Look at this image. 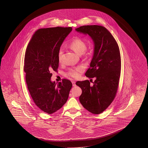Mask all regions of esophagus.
I'll list each match as a JSON object with an SVG mask.
<instances>
[{
    "instance_id": "1",
    "label": "esophagus",
    "mask_w": 148,
    "mask_h": 148,
    "mask_svg": "<svg viewBox=\"0 0 148 148\" xmlns=\"http://www.w3.org/2000/svg\"><path fill=\"white\" fill-rule=\"evenodd\" d=\"M72 84H73V87H75V86H76V85H75V82H72Z\"/></svg>"
}]
</instances>
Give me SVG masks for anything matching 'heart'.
Segmentation results:
<instances>
[{"label": "heart", "mask_w": 148, "mask_h": 148, "mask_svg": "<svg viewBox=\"0 0 148 148\" xmlns=\"http://www.w3.org/2000/svg\"><path fill=\"white\" fill-rule=\"evenodd\" d=\"M70 48L74 51L76 53L79 55H83L84 57L88 56L89 53L86 52L87 44L85 41L78 38H73L70 43ZM62 54V49H60L58 54V59L59 62L61 61V57ZM84 71V68L82 66H78L74 69H71L66 73V75L73 78H78L81 73Z\"/></svg>", "instance_id": "obj_1"}]
</instances>
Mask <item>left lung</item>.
I'll list each match as a JSON object with an SVG mask.
<instances>
[{
  "mask_svg": "<svg viewBox=\"0 0 148 148\" xmlns=\"http://www.w3.org/2000/svg\"><path fill=\"white\" fill-rule=\"evenodd\" d=\"M75 31L89 35L94 43V56L85 75L96 79L93 85L88 80L76 82V85L82 89L79 101L89 112L101 114L110 105L116 95L121 70L119 47L104 26L85 25Z\"/></svg>",
  "mask_w": 148,
  "mask_h": 148,
  "instance_id": "1",
  "label": "left lung"
}]
</instances>
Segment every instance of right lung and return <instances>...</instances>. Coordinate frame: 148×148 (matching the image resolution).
<instances>
[{
  "mask_svg": "<svg viewBox=\"0 0 148 148\" xmlns=\"http://www.w3.org/2000/svg\"><path fill=\"white\" fill-rule=\"evenodd\" d=\"M72 27L40 28L35 32L26 49L24 70L28 91L35 104L47 114L53 113L65 104L72 83L66 79L51 81L59 67L58 54Z\"/></svg>",
  "mask_w": 148,
  "mask_h": 148,
  "instance_id": "1",
  "label": "right lung"
}]
</instances>
